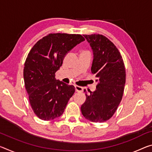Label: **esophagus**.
Returning a JSON list of instances; mask_svg holds the SVG:
<instances>
[{"instance_id":"34e87169","label":"esophagus","mask_w":152,"mask_h":152,"mask_svg":"<svg viewBox=\"0 0 152 152\" xmlns=\"http://www.w3.org/2000/svg\"><path fill=\"white\" fill-rule=\"evenodd\" d=\"M75 89L76 92H82V91H83V87H81V86L78 85H75Z\"/></svg>"}]
</instances>
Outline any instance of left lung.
<instances>
[{
	"mask_svg": "<svg viewBox=\"0 0 152 152\" xmlns=\"http://www.w3.org/2000/svg\"><path fill=\"white\" fill-rule=\"evenodd\" d=\"M93 50L91 72L97 78V89L86 95L82 105L84 117L93 122H105L113 116L121 102L126 83V69L118 49L99 34H84ZM86 92V90L84 91Z\"/></svg>",
	"mask_w": 152,
	"mask_h": 152,
	"instance_id": "8db88e82",
	"label": "left lung"
}]
</instances>
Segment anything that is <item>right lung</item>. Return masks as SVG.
<instances>
[{
	"mask_svg": "<svg viewBox=\"0 0 152 152\" xmlns=\"http://www.w3.org/2000/svg\"><path fill=\"white\" fill-rule=\"evenodd\" d=\"M85 40L80 34L50 33L29 52L24 64V84L31 107L40 119L51 120L64 113L75 87L57 80L55 72L67 53Z\"/></svg>",
	"mask_w": 152,
	"mask_h": 152,
	"instance_id": "1",
	"label": "right lung"
}]
</instances>
